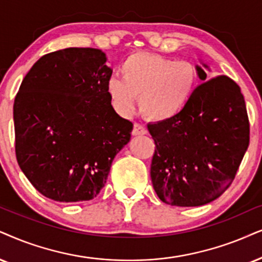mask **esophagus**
<instances>
[{"instance_id":"34e87169","label":"esophagus","mask_w":262,"mask_h":262,"mask_svg":"<svg viewBox=\"0 0 262 262\" xmlns=\"http://www.w3.org/2000/svg\"><path fill=\"white\" fill-rule=\"evenodd\" d=\"M132 134L134 135V137H138V135H145L147 134V129L144 127V125L139 124V123H134V128L133 130H132Z\"/></svg>"}]
</instances>
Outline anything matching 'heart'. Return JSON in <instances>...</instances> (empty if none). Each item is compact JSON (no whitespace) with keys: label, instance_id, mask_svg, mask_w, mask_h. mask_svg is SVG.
Returning a JSON list of instances; mask_svg holds the SVG:
<instances>
[{"label":"heart","instance_id":"1","mask_svg":"<svg viewBox=\"0 0 262 262\" xmlns=\"http://www.w3.org/2000/svg\"><path fill=\"white\" fill-rule=\"evenodd\" d=\"M121 77H111L107 94L121 115L134 110L135 100L151 121H167L184 110L197 84V70L191 62L137 52L125 58Z\"/></svg>","mask_w":262,"mask_h":262}]
</instances>
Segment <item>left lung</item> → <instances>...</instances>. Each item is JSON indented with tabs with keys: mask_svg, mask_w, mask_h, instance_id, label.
I'll return each mask as SVG.
<instances>
[{
	"mask_svg": "<svg viewBox=\"0 0 262 262\" xmlns=\"http://www.w3.org/2000/svg\"><path fill=\"white\" fill-rule=\"evenodd\" d=\"M196 69L203 83L184 110L147 125L156 145L152 185L162 202L177 207H198L220 197L249 146V120L239 85L227 76L207 81L203 69Z\"/></svg>",
	"mask_w": 262,
	"mask_h": 262,
	"instance_id": "left-lung-1",
	"label": "left lung"
}]
</instances>
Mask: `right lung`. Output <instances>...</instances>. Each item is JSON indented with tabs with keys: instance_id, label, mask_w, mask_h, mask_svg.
Masks as SVG:
<instances>
[{
	"instance_id": "add662e5",
	"label": "right lung",
	"mask_w": 262,
	"mask_h": 262,
	"mask_svg": "<svg viewBox=\"0 0 262 262\" xmlns=\"http://www.w3.org/2000/svg\"><path fill=\"white\" fill-rule=\"evenodd\" d=\"M95 48L48 53L23 79L13 106L15 155L36 190L72 203L97 197L133 123L111 105L112 70Z\"/></svg>"
}]
</instances>
